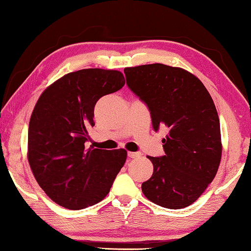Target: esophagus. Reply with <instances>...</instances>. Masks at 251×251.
<instances>
[{
    "mask_svg": "<svg viewBox=\"0 0 251 251\" xmlns=\"http://www.w3.org/2000/svg\"><path fill=\"white\" fill-rule=\"evenodd\" d=\"M127 156L129 157V158H136V157H139L141 156V152H134V151H128V154Z\"/></svg>",
    "mask_w": 251,
    "mask_h": 251,
    "instance_id": "obj_1",
    "label": "esophagus"
}]
</instances>
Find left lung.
<instances>
[{
	"label": "left lung",
	"mask_w": 251,
	"mask_h": 251,
	"mask_svg": "<svg viewBox=\"0 0 251 251\" xmlns=\"http://www.w3.org/2000/svg\"><path fill=\"white\" fill-rule=\"evenodd\" d=\"M126 84L151 113L152 128L166 127L164 156L148 158L154 172L142 190L156 205L181 209L201 197L222 158L214 100L196 76L179 67L148 64L124 70Z\"/></svg>",
	"instance_id": "1"
}]
</instances>
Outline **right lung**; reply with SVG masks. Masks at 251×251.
I'll return each mask as SVG.
<instances>
[{
    "label": "right lung",
    "mask_w": 251,
    "mask_h": 251,
    "mask_svg": "<svg viewBox=\"0 0 251 251\" xmlns=\"http://www.w3.org/2000/svg\"><path fill=\"white\" fill-rule=\"evenodd\" d=\"M125 85L121 72H73L46 88L28 125V163L36 181L57 205L78 210L100 202L124 166L125 150L87 148L100 97Z\"/></svg>",
    "instance_id": "obj_1"
}]
</instances>
